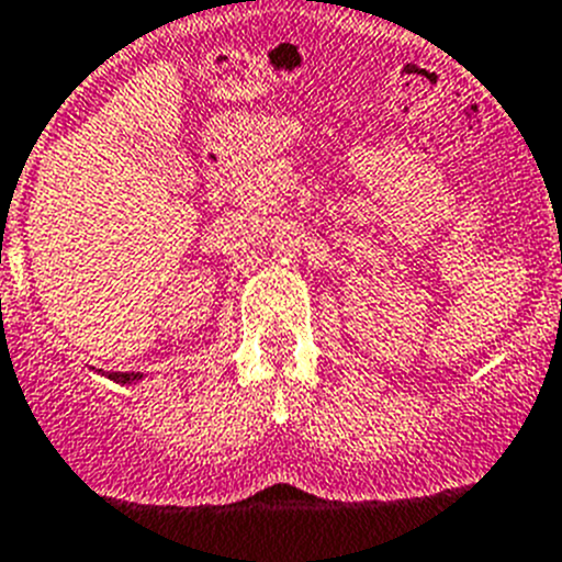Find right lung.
I'll list each match as a JSON object with an SVG mask.
<instances>
[{"label": "right lung", "instance_id": "obj_1", "mask_svg": "<svg viewBox=\"0 0 562 562\" xmlns=\"http://www.w3.org/2000/svg\"><path fill=\"white\" fill-rule=\"evenodd\" d=\"M109 378L117 383H136L143 381V372H109Z\"/></svg>", "mask_w": 562, "mask_h": 562}]
</instances>
